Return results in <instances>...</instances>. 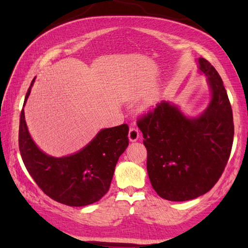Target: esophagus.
Here are the masks:
<instances>
[{"mask_svg":"<svg viewBox=\"0 0 248 248\" xmlns=\"http://www.w3.org/2000/svg\"><path fill=\"white\" fill-rule=\"evenodd\" d=\"M129 140L130 141H136L140 139V132L136 128H131L129 130Z\"/></svg>","mask_w":248,"mask_h":248,"instance_id":"obj_1","label":"esophagus"}]
</instances>
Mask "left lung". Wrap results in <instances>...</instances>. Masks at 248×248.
<instances>
[{"label":"left lung","mask_w":248,"mask_h":248,"mask_svg":"<svg viewBox=\"0 0 248 248\" xmlns=\"http://www.w3.org/2000/svg\"><path fill=\"white\" fill-rule=\"evenodd\" d=\"M197 62L212 94L202 115L186 117L177 105L162 101L138 121L151 186L170 202L209 192L222 176L232 148V109L222 78L207 60L199 57Z\"/></svg>","instance_id":"1"}]
</instances>
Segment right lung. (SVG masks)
<instances>
[{
    "mask_svg": "<svg viewBox=\"0 0 248 248\" xmlns=\"http://www.w3.org/2000/svg\"><path fill=\"white\" fill-rule=\"evenodd\" d=\"M34 82L35 78L26 93L23 107ZM128 133L125 124L102 129L77 154L54 157L41 151L31 140L22 108L19 149L26 170L46 195L70 207H83L98 202L108 193L115 166L129 145Z\"/></svg>",
    "mask_w": 248,
    "mask_h": 248,
    "instance_id": "1",
    "label": "right lung"
}]
</instances>
